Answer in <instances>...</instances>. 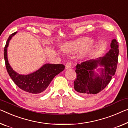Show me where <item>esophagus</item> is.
Listing matches in <instances>:
<instances>
[{
  "mask_svg": "<svg viewBox=\"0 0 128 128\" xmlns=\"http://www.w3.org/2000/svg\"><path fill=\"white\" fill-rule=\"evenodd\" d=\"M72 64L70 62H67L66 64V69H70V68L72 67Z\"/></svg>",
  "mask_w": 128,
  "mask_h": 128,
  "instance_id": "34e87169",
  "label": "esophagus"
}]
</instances>
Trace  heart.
<instances>
[{"instance_id": "heart-1", "label": "heart", "mask_w": 128, "mask_h": 128, "mask_svg": "<svg viewBox=\"0 0 128 128\" xmlns=\"http://www.w3.org/2000/svg\"><path fill=\"white\" fill-rule=\"evenodd\" d=\"M85 44L83 42H79L78 44L77 45H76V46L78 47V48H80V47H83L84 46Z\"/></svg>"}]
</instances>
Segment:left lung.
I'll list each match as a JSON object with an SVG mask.
<instances>
[{
    "mask_svg": "<svg viewBox=\"0 0 128 128\" xmlns=\"http://www.w3.org/2000/svg\"><path fill=\"white\" fill-rule=\"evenodd\" d=\"M111 49L103 58L90 60L78 64L76 66V78L74 81V88L81 94H96L102 91L111 81L117 69L118 58V45L117 40H112ZM98 66L101 68L100 76L94 70Z\"/></svg>",
    "mask_w": 128,
    "mask_h": 128,
    "instance_id": "left-lung-1",
    "label": "left lung"
}]
</instances>
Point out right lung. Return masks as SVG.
<instances>
[{"instance_id":"obj_1","label":"right lung","mask_w":128,"mask_h":128,"mask_svg":"<svg viewBox=\"0 0 128 128\" xmlns=\"http://www.w3.org/2000/svg\"><path fill=\"white\" fill-rule=\"evenodd\" d=\"M16 32L9 36L4 48V58L7 71L11 79L19 88L30 94H40L44 91L55 76L64 70L62 64H46L37 71L27 75H20L10 66L7 59V48L10 40Z\"/></svg>"}]
</instances>
